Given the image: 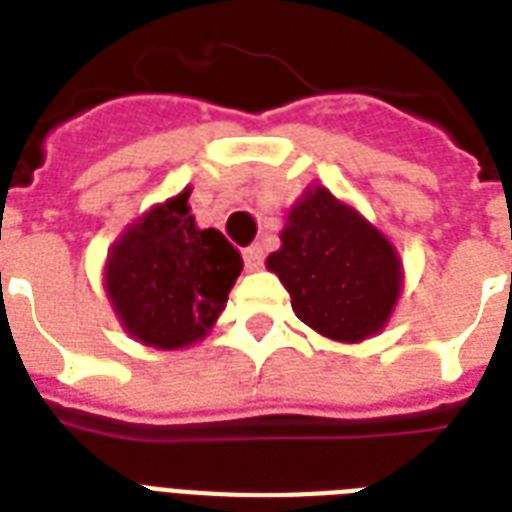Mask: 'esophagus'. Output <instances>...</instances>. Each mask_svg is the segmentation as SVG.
I'll return each instance as SVG.
<instances>
[{
    "instance_id": "esophagus-1",
    "label": "esophagus",
    "mask_w": 512,
    "mask_h": 512,
    "mask_svg": "<svg viewBox=\"0 0 512 512\" xmlns=\"http://www.w3.org/2000/svg\"><path fill=\"white\" fill-rule=\"evenodd\" d=\"M263 257V247H257V244L244 249V265H247V271H260L263 268Z\"/></svg>"
}]
</instances>
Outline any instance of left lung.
Masks as SVG:
<instances>
[{
    "instance_id": "left-lung-1",
    "label": "left lung",
    "mask_w": 512,
    "mask_h": 512,
    "mask_svg": "<svg viewBox=\"0 0 512 512\" xmlns=\"http://www.w3.org/2000/svg\"><path fill=\"white\" fill-rule=\"evenodd\" d=\"M279 236L265 265L292 297L297 319L335 342L380 335L404 287V265L377 225L324 185H311Z\"/></svg>"
}]
</instances>
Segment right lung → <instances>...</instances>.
<instances>
[{"mask_svg": "<svg viewBox=\"0 0 512 512\" xmlns=\"http://www.w3.org/2000/svg\"><path fill=\"white\" fill-rule=\"evenodd\" d=\"M188 196L191 188H183L127 225L103 268V287L122 329L156 350L204 340L244 268L223 233L196 225Z\"/></svg>", "mask_w": 512, "mask_h": 512, "instance_id": "1", "label": "right lung"}]
</instances>
